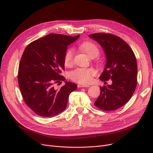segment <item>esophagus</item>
Listing matches in <instances>:
<instances>
[{"label":"esophagus","instance_id":"1","mask_svg":"<svg viewBox=\"0 0 153 153\" xmlns=\"http://www.w3.org/2000/svg\"><path fill=\"white\" fill-rule=\"evenodd\" d=\"M89 85H83V84H78V88H83V87H89Z\"/></svg>","mask_w":153,"mask_h":153}]
</instances>
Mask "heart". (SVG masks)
Returning a JSON list of instances; mask_svg holds the SVG:
<instances>
[{
  "label": "heart",
  "instance_id": "heart-1",
  "mask_svg": "<svg viewBox=\"0 0 153 153\" xmlns=\"http://www.w3.org/2000/svg\"><path fill=\"white\" fill-rule=\"evenodd\" d=\"M79 48L88 55L91 59L97 57L100 51L98 47L92 42H87L79 45ZM75 54L74 49L70 48L67 50L64 55V63L67 67H70L74 63ZM96 71L93 68H78L70 73V78L73 81L79 84L87 85L91 82L93 77L95 75Z\"/></svg>",
  "mask_w": 153,
  "mask_h": 153
}]
</instances>
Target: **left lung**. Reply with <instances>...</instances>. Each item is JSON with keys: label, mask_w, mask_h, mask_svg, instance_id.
I'll use <instances>...</instances> for the list:
<instances>
[{"label": "left lung", "mask_w": 153, "mask_h": 153, "mask_svg": "<svg viewBox=\"0 0 153 153\" xmlns=\"http://www.w3.org/2000/svg\"><path fill=\"white\" fill-rule=\"evenodd\" d=\"M103 48L106 63L100 76L101 81L111 79V85L100 86V94L94 105L104 111H113L125 105L131 98L137 85L136 56L128 43L110 33L89 35Z\"/></svg>", "instance_id": "left-lung-1"}]
</instances>
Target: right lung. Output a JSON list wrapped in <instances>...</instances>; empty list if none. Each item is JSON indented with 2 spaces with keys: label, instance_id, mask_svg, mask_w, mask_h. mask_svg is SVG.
<instances>
[{
  "label": "right lung",
  "instance_id": "add662e5",
  "mask_svg": "<svg viewBox=\"0 0 153 153\" xmlns=\"http://www.w3.org/2000/svg\"><path fill=\"white\" fill-rule=\"evenodd\" d=\"M79 37L50 33L25 48L19 67V86L25 103L37 115L53 117L61 113L70 94L76 89L75 83L67 81L60 89L54 84L66 79L60 75L65 70L64 55Z\"/></svg>",
  "mask_w": 153,
  "mask_h": 153
}]
</instances>
